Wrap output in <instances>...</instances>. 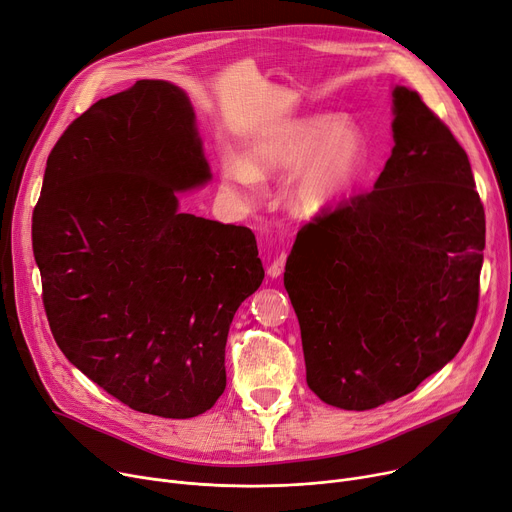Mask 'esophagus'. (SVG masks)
<instances>
[{
	"instance_id": "esophagus-1",
	"label": "esophagus",
	"mask_w": 512,
	"mask_h": 512,
	"mask_svg": "<svg viewBox=\"0 0 512 512\" xmlns=\"http://www.w3.org/2000/svg\"><path fill=\"white\" fill-rule=\"evenodd\" d=\"M284 265H286V253L276 255V259L270 263V267H267V276L278 278L284 272Z\"/></svg>"
}]
</instances>
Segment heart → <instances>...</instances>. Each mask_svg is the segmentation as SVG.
<instances>
[{"mask_svg":"<svg viewBox=\"0 0 512 512\" xmlns=\"http://www.w3.org/2000/svg\"><path fill=\"white\" fill-rule=\"evenodd\" d=\"M367 157V141L351 120L303 116L257 132L247 159L224 155L222 180L234 197L253 201L261 191V172L294 170L286 188L288 207L301 218H313L355 191Z\"/></svg>","mask_w":512,"mask_h":512,"instance_id":"heart-1","label":"heart"}]
</instances>
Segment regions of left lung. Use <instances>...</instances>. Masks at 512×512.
I'll return each instance as SVG.
<instances>
[{
    "label": "left lung",
    "mask_w": 512,
    "mask_h": 512,
    "mask_svg": "<svg viewBox=\"0 0 512 512\" xmlns=\"http://www.w3.org/2000/svg\"><path fill=\"white\" fill-rule=\"evenodd\" d=\"M394 147L373 191L305 224L284 286L309 388L367 411L413 392L465 344L486 213L465 149L417 91L396 87Z\"/></svg>",
    "instance_id": "1"
}]
</instances>
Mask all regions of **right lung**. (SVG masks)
Wrapping results in <instances>:
<instances>
[{
  "mask_svg": "<svg viewBox=\"0 0 512 512\" xmlns=\"http://www.w3.org/2000/svg\"><path fill=\"white\" fill-rule=\"evenodd\" d=\"M209 178L193 107L166 80L99 99L47 157L33 253L51 334L134 411L215 405L232 317L265 276L249 228L178 209Z\"/></svg>",
  "mask_w": 512,
  "mask_h": 512,
  "instance_id": "right-lung-1",
  "label": "right lung"
}]
</instances>
